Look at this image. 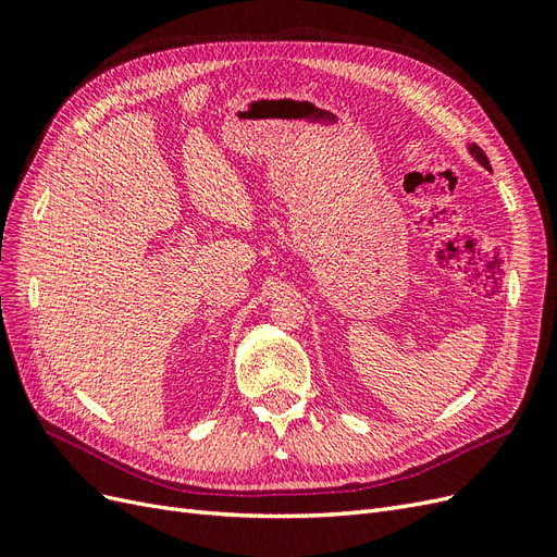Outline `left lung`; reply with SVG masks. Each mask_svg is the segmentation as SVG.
<instances>
[{"label":"left lung","mask_w":557,"mask_h":557,"mask_svg":"<svg viewBox=\"0 0 557 557\" xmlns=\"http://www.w3.org/2000/svg\"><path fill=\"white\" fill-rule=\"evenodd\" d=\"M469 153H471V156H474V158H476V160H479V162H481V164L485 166V170H491V160H487V156L483 153V150H481V148H479L476 144L469 148Z\"/></svg>","instance_id":"8db88e82"}]
</instances>
